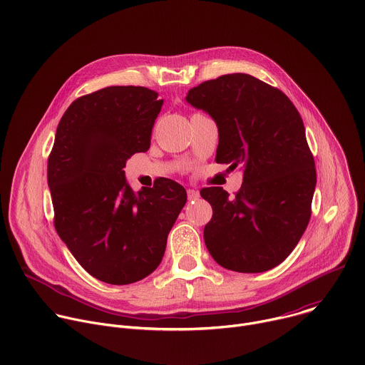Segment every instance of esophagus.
Instances as JSON below:
<instances>
[{
  "label": "esophagus",
  "instance_id": "obj_1",
  "mask_svg": "<svg viewBox=\"0 0 365 365\" xmlns=\"http://www.w3.org/2000/svg\"><path fill=\"white\" fill-rule=\"evenodd\" d=\"M199 192L195 189H187V199L189 200H197L199 199Z\"/></svg>",
  "mask_w": 365,
  "mask_h": 365
}]
</instances>
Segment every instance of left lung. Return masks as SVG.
Listing matches in <instances>:
<instances>
[{
  "label": "left lung",
  "mask_w": 365,
  "mask_h": 365,
  "mask_svg": "<svg viewBox=\"0 0 365 365\" xmlns=\"http://www.w3.org/2000/svg\"><path fill=\"white\" fill-rule=\"evenodd\" d=\"M186 102L217 123L215 160L244 169L234 197L222 187L200 190L214 212L203 230L207 251L238 273L279 266L309 224L317 186L300 114L282 91L247 73L206 81L187 92Z\"/></svg>",
  "instance_id": "8db88e82"
}]
</instances>
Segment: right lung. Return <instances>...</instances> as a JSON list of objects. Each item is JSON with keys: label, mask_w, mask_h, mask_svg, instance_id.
<instances>
[{"label": "right lung", "mask_w": 365, "mask_h": 365, "mask_svg": "<svg viewBox=\"0 0 365 365\" xmlns=\"http://www.w3.org/2000/svg\"><path fill=\"white\" fill-rule=\"evenodd\" d=\"M144 86H108L73 101L47 162L55 228L76 262L110 284L135 283L162 263L186 203L170 179L134 192L125 163L150 147L163 99Z\"/></svg>", "instance_id": "1"}]
</instances>
